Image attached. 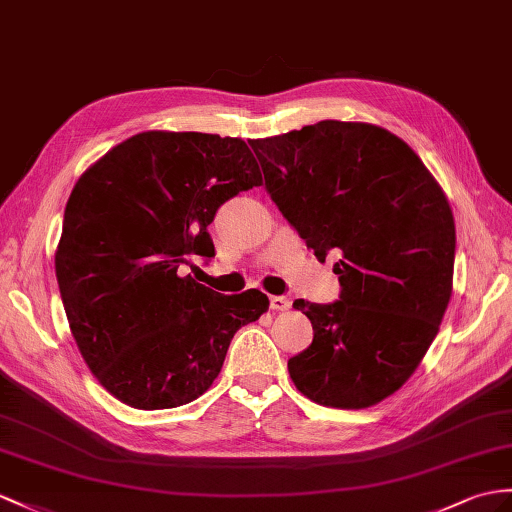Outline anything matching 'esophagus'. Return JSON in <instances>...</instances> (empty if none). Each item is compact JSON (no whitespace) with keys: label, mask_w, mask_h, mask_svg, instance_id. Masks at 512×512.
I'll return each mask as SVG.
<instances>
[{"label":"esophagus","mask_w":512,"mask_h":512,"mask_svg":"<svg viewBox=\"0 0 512 512\" xmlns=\"http://www.w3.org/2000/svg\"><path fill=\"white\" fill-rule=\"evenodd\" d=\"M269 306L271 310H289L291 308V299L284 295H271L269 297Z\"/></svg>","instance_id":"obj_1"}]
</instances>
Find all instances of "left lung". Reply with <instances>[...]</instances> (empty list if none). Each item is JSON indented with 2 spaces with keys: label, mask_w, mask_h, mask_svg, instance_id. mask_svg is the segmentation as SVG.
Returning <instances> with one entry per match:
<instances>
[{
  "label": "left lung",
  "mask_w": 512,
  "mask_h": 512,
  "mask_svg": "<svg viewBox=\"0 0 512 512\" xmlns=\"http://www.w3.org/2000/svg\"><path fill=\"white\" fill-rule=\"evenodd\" d=\"M265 189L319 260L339 254L341 295L295 299L313 343L289 358L295 386L334 408H367L413 376L452 297L456 228L441 186L402 139L326 119L249 141Z\"/></svg>",
  "instance_id": "8db88e82"
}]
</instances>
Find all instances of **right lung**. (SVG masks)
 Wrapping results in <instances>:
<instances>
[{"mask_svg": "<svg viewBox=\"0 0 512 512\" xmlns=\"http://www.w3.org/2000/svg\"><path fill=\"white\" fill-rule=\"evenodd\" d=\"M263 184L241 139L141 132L71 191L56 252L62 306L86 365L119 402L176 408L210 389L232 336L269 308L265 293L221 295L182 265L210 260L221 204Z\"/></svg>", "mask_w": 512, "mask_h": 512, "instance_id": "1", "label": "right lung"}]
</instances>
